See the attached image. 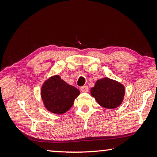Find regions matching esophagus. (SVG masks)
<instances>
[{
    "label": "esophagus",
    "instance_id": "esophagus-1",
    "mask_svg": "<svg viewBox=\"0 0 157 157\" xmlns=\"http://www.w3.org/2000/svg\"><path fill=\"white\" fill-rule=\"evenodd\" d=\"M80 91L83 93H86V92H88L89 91V87L87 86H82L80 88Z\"/></svg>",
    "mask_w": 157,
    "mask_h": 157
}]
</instances>
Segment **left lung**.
<instances>
[{"label": "left lung", "instance_id": "1", "mask_svg": "<svg viewBox=\"0 0 157 157\" xmlns=\"http://www.w3.org/2000/svg\"><path fill=\"white\" fill-rule=\"evenodd\" d=\"M125 89L120 82L108 78L98 79L91 89V95L106 109H115L123 102Z\"/></svg>", "mask_w": 157, "mask_h": 157}]
</instances>
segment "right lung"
<instances>
[{
  "label": "right lung",
  "instance_id": "right-lung-1",
  "mask_svg": "<svg viewBox=\"0 0 157 157\" xmlns=\"http://www.w3.org/2000/svg\"><path fill=\"white\" fill-rule=\"evenodd\" d=\"M79 94L80 91L78 89L66 83L58 75L45 81L41 89L45 107L55 114H63L68 111Z\"/></svg>",
  "mask_w": 157,
  "mask_h": 157
}]
</instances>
